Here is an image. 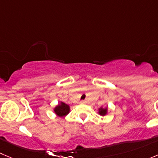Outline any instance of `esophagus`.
Here are the masks:
<instances>
[{
	"label": "esophagus",
	"instance_id": "1",
	"mask_svg": "<svg viewBox=\"0 0 158 158\" xmlns=\"http://www.w3.org/2000/svg\"><path fill=\"white\" fill-rule=\"evenodd\" d=\"M81 103H85V102H81Z\"/></svg>",
	"mask_w": 158,
	"mask_h": 158
}]
</instances>
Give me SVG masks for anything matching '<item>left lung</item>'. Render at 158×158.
<instances>
[{"label": "left lung", "mask_w": 158, "mask_h": 158, "mask_svg": "<svg viewBox=\"0 0 158 158\" xmlns=\"http://www.w3.org/2000/svg\"><path fill=\"white\" fill-rule=\"evenodd\" d=\"M107 112V109H99V114L102 115H105Z\"/></svg>", "instance_id": "obj_1"}]
</instances>
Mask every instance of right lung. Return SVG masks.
<instances>
[{
  "label": "right lung",
  "mask_w": 158,
  "mask_h": 158,
  "mask_svg": "<svg viewBox=\"0 0 158 158\" xmlns=\"http://www.w3.org/2000/svg\"><path fill=\"white\" fill-rule=\"evenodd\" d=\"M54 112L59 116H64L70 112V107L68 105L65 104L64 102H61L59 106H57L54 109Z\"/></svg>",
  "instance_id": "right-lung-1"
}]
</instances>
